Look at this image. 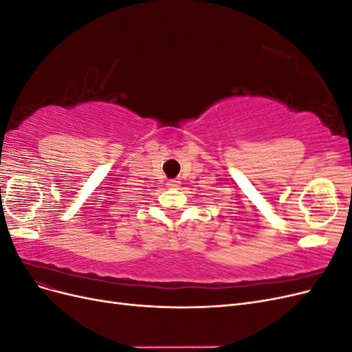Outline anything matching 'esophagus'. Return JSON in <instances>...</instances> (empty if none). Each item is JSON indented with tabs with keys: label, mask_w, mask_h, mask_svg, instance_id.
Listing matches in <instances>:
<instances>
[{
	"label": "esophagus",
	"mask_w": 352,
	"mask_h": 352,
	"mask_svg": "<svg viewBox=\"0 0 352 352\" xmlns=\"http://www.w3.org/2000/svg\"><path fill=\"white\" fill-rule=\"evenodd\" d=\"M179 185H180L179 180H168V182H167L168 188H179Z\"/></svg>",
	"instance_id": "34e87169"
}]
</instances>
